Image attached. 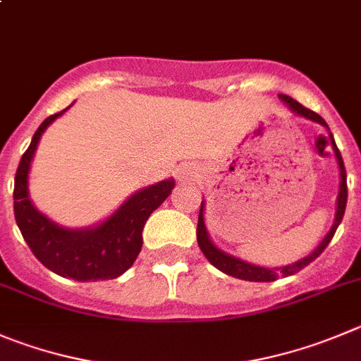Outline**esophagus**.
I'll return each mask as SVG.
<instances>
[{
  "label": "esophagus",
  "mask_w": 361,
  "mask_h": 361,
  "mask_svg": "<svg viewBox=\"0 0 361 361\" xmlns=\"http://www.w3.org/2000/svg\"><path fill=\"white\" fill-rule=\"evenodd\" d=\"M197 176H200V171H197L196 165L185 164L178 169V180L180 181H194Z\"/></svg>",
  "instance_id": "obj_1"
}]
</instances>
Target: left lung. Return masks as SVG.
<instances>
[{
	"mask_svg": "<svg viewBox=\"0 0 361 361\" xmlns=\"http://www.w3.org/2000/svg\"><path fill=\"white\" fill-rule=\"evenodd\" d=\"M279 99L287 104L288 110H292V112L298 114V116L305 117V119L321 124V126H324L326 130L329 131L328 124H326V121L322 119L319 114L305 109L301 103H298L295 99H292L290 96H285V94H279ZM329 140H331L333 151H335L336 161H338L340 188H338V197H336L335 222H333V226H331V230L328 231V235L322 238L321 244L313 249V252H310L308 257L301 258V260L294 262V264H290V265H283V267H274V269L262 267V265H255V264H251V262L240 260V258L231 257V255H228L226 251L219 249L217 245L210 240V237H208V231H207V224H204V201H201L200 219H197V244H200L201 251H203V255L207 257V260L210 262L215 269H219V271L224 272V274H228V276H233V278L244 279V281H260V283L262 281H274V279H278L279 276H292V274H295V272L301 271V269H305L306 265L312 264V262L315 260V258H317L326 247H328V244L331 242L333 235H335L336 228H338V224L342 222L343 212H345V203H348V176H345V167H343L342 154H340L338 147H336L331 131H329Z\"/></svg>",
	"mask_w": 361,
	"mask_h": 361,
	"instance_id": "obj_1",
	"label": "left lung"
}]
</instances>
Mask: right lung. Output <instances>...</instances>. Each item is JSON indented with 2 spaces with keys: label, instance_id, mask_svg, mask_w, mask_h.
I'll return each instance as SVG.
<instances>
[{
  "label": "right lung",
  "instance_id": "right-lung-1",
  "mask_svg": "<svg viewBox=\"0 0 361 361\" xmlns=\"http://www.w3.org/2000/svg\"><path fill=\"white\" fill-rule=\"evenodd\" d=\"M66 110L44 119L19 161L13 183V215L23 238L44 267L76 281L116 279L139 257L144 224L169 197L174 180L171 178L140 188L96 226L71 230L56 224L33 207L28 194V174L40 137Z\"/></svg>",
  "mask_w": 361,
  "mask_h": 361
}]
</instances>
